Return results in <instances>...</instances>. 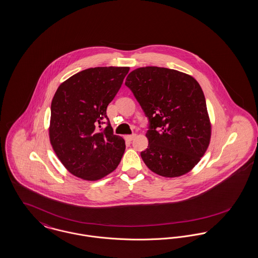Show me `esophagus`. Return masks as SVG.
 <instances>
[{
  "instance_id": "34e87169",
  "label": "esophagus",
  "mask_w": 258,
  "mask_h": 258,
  "mask_svg": "<svg viewBox=\"0 0 258 258\" xmlns=\"http://www.w3.org/2000/svg\"><path fill=\"white\" fill-rule=\"evenodd\" d=\"M136 138H137V135H132V136H126L125 139L128 140V141H132V140H134Z\"/></svg>"
}]
</instances>
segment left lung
<instances>
[{"instance_id":"obj_1","label":"left lung","mask_w":258,"mask_h":258,"mask_svg":"<svg viewBox=\"0 0 258 258\" xmlns=\"http://www.w3.org/2000/svg\"><path fill=\"white\" fill-rule=\"evenodd\" d=\"M124 84L149 120L148 147L140 153L145 165L166 178L188 173L204 155L211 138L199 82L176 70L145 67L133 71Z\"/></svg>"}]
</instances>
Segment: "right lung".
<instances>
[{
    "label": "right lung",
    "mask_w": 258,
    "mask_h": 258,
    "mask_svg": "<svg viewBox=\"0 0 258 258\" xmlns=\"http://www.w3.org/2000/svg\"><path fill=\"white\" fill-rule=\"evenodd\" d=\"M128 71L127 67L91 68L58 87L51 104L49 137L56 155L73 175L97 180L118 167L125 144L114 135L106 111ZM105 118L107 126L100 129Z\"/></svg>",
    "instance_id": "1"
}]
</instances>
